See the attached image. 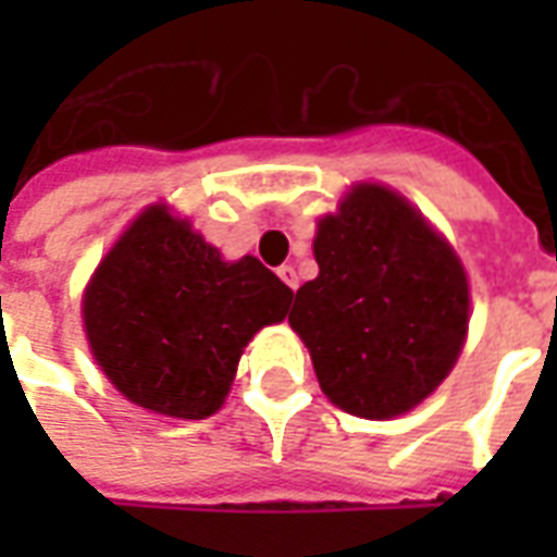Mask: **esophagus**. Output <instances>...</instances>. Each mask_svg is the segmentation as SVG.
<instances>
[{
    "label": "esophagus",
    "instance_id": "34e87169",
    "mask_svg": "<svg viewBox=\"0 0 557 557\" xmlns=\"http://www.w3.org/2000/svg\"><path fill=\"white\" fill-rule=\"evenodd\" d=\"M277 277L283 280V283H286L288 288H297V283H300V280H297L295 265H280V269H277Z\"/></svg>",
    "mask_w": 557,
    "mask_h": 557
}]
</instances>
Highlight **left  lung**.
Here are the masks:
<instances>
[{"label": "left lung", "mask_w": 557, "mask_h": 557, "mask_svg": "<svg viewBox=\"0 0 557 557\" xmlns=\"http://www.w3.org/2000/svg\"><path fill=\"white\" fill-rule=\"evenodd\" d=\"M318 277L288 314L332 405L393 419L431 396L468 332V277L445 236L384 185H356L314 234Z\"/></svg>", "instance_id": "8db88e82"}]
</instances>
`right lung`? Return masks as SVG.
<instances>
[{
	"mask_svg": "<svg viewBox=\"0 0 557 557\" xmlns=\"http://www.w3.org/2000/svg\"><path fill=\"white\" fill-rule=\"evenodd\" d=\"M292 288L257 257L225 262L168 205H150L83 292L91 356L121 396L173 419L225 401L248 341L288 312Z\"/></svg>",
	"mask_w": 557,
	"mask_h": 557,
	"instance_id": "add662e5",
	"label": "right lung"
}]
</instances>
